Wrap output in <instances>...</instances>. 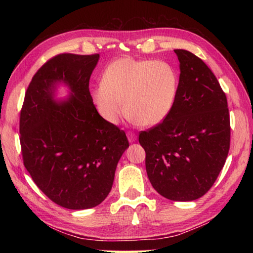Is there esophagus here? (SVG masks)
<instances>
[{
	"instance_id": "obj_1",
	"label": "esophagus",
	"mask_w": 253,
	"mask_h": 253,
	"mask_svg": "<svg viewBox=\"0 0 253 253\" xmlns=\"http://www.w3.org/2000/svg\"><path fill=\"white\" fill-rule=\"evenodd\" d=\"M127 137H128V141L131 142V143L135 142L137 140V136L133 132H131V131H128L127 132Z\"/></svg>"
}]
</instances>
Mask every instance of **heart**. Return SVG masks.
Instances as JSON below:
<instances>
[{"label": "heart", "instance_id": "heart-1", "mask_svg": "<svg viewBox=\"0 0 253 253\" xmlns=\"http://www.w3.org/2000/svg\"><path fill=\"white\" fill-rule=\"evenodd\" d=\"M177 88L178 78L169 63L123 57L105 69L92 98L100 115L110 124H116L126 113L132 122L154 126L169 114Z\"/></svg>", "mask_w": 253, "mask_h": 253}]
</instances>
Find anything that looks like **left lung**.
<instances>
[{
    "label": "left lung",
    "instance_id": "left-lung-1",
    "mask_svg": "<svg viewBox=\"0 0 253 253\" xmlns=\"http://www.w3.org/2000/svg\"><path fill=\"white\" fill-rule=\"evenodd\" d=\"M179 83L169 114L141 131L146 169L153 188L173 201H192L215 182L230 144L227 99L207 64L191 52L174 50Z\"/></svg>",
    "mask_w": 253,
    "mask_h": 253
}]
</instances>
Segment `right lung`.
<instances>
[{
  "mask_svg": "<svg viewBox=\"0 0 253 253\" xmlns=\"http://www.w3.org/2000/svg\"><path fill=\"white\" fill-rule=\"evenodd\" d=\"M99 58L71 53L52 57L32 77L20 111L25 168L47 198L69 210L104 200L129 147L125 131L99 114L90 94ZM58 83L70 88L69 100L60 104L54 99Z\"/></svg>",
  "mask_w": 253,
  "mask_h": 253,
  "instance_id": "add662e5",
  "label": "right lung"
}]
</instances>
